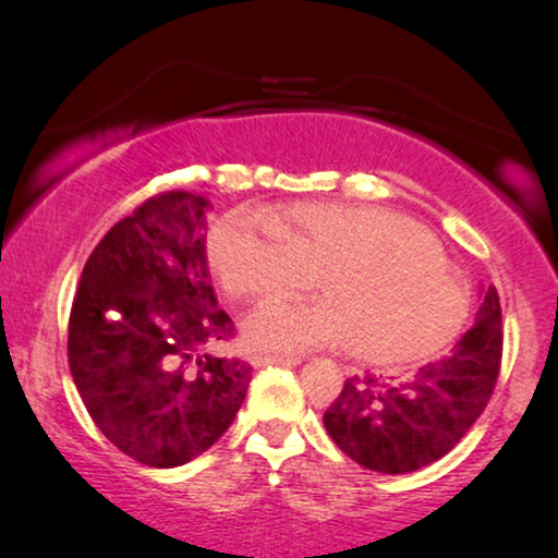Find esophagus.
I'll return each mask as SVG.
<instances>
[{
	"label": "esophagus",
	"instance_id": "1",
	"mask_svg": "<svg viewBox=\"0 0 558 558\" xmlns=\"http://www.w3.org/2000/svg\"><path fill=\"white\" fill-rule=\"evenodd\" d=\"M300 357H289V355H262L254 353L251 355V365L254 368H264V365H300Z\"/></svg>",
	"mask_w": 558,
	"mask_h": 558
}]
</instances>
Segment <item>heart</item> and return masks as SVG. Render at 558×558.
Instances as JSON below:
<instances>
[{
	"instance_id": "heart-1",
	"label": "heart",
	"mask_w": 558,
	"mask_h": 558,
	"mask_svg": "<svg viewBox=\"0 0 558 558\" xmlns=\"http://www.w3.org/2000/svg\"><path fill=\"white\" fill-rule=\"evenodd\" d=\"M271 218L235 213L216 226L208 254L220 284L239 300H274L319 279L325 300L258 307L243 325L256 350L292 355L345 340L363 361L409 363L460 332L468 289L414 220L335 203H296Z\"/></svg>"
}]
</instances>
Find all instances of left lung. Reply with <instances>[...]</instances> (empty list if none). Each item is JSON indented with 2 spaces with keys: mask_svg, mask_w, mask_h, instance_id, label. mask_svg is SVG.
<instances>
[{
  "mask_svg": "<svg viewBox=\"0 0 558 558\" xmlns=\"http://www.w3.org/2000/svg\"><path fill=\"white\" fill-rule=\"evenodd\" d=\"M475 325L439 361L396 384L350 378L325 411V429L350 460L384 475L422 470L445 457L490 401L502 330L495 287L480 289Z\"/></svg>",
  "mask_w": 558,
  "mask_h": 558,
  "instance_id": "1",
  "label": "left lung"
}]
</instances>
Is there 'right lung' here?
<instances>
[{
  "label": "right lung",
  "mask_w": 558,
  "mask_h": 558,
  "mask_svg": "<svg viewBox=\"0 0 558 558\" xmlns=\"http://www.w3.org/2000/svg\"><path fill=\"white\" fill-rule=\"evenodd\" d=\"M203 195L162 193L121 218L83 266L68 363L104 437L147 468L210 449L246 399L251 368L213 353L233 338L205 258Z\"/></svg>",
  "instance_id": "1"
}]
</instances>
